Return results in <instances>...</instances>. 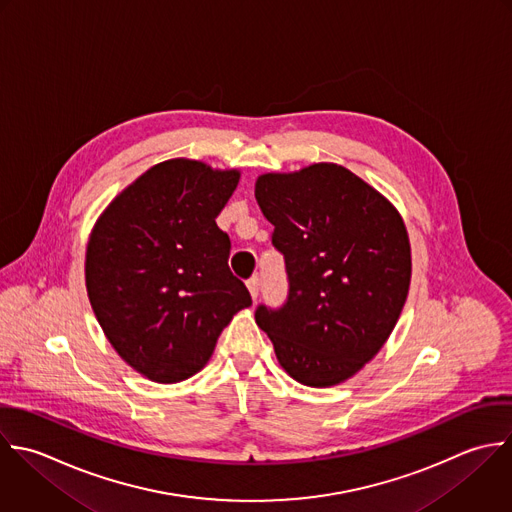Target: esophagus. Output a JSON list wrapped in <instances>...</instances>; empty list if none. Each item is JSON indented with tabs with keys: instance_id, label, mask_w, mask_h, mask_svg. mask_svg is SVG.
Wrapping results in <instances>:
<instances>
[{
	"instance_id": "obj_1",
	"label": "esophagus",
	"mask_w": 512,
	"mask_h": 512,
	"mask_svg": "<svg viewBox=\"0 0 512 512\" xmlns=\"http://www.w3.org/2000/svg\"><path fill=\"white\" fill-rule=\"evenodd\" d=\"M247 289H249V293H251V297L253 299H257L259 297V291H261V279L255 275V277H251L249 281H247Z\"/></svg>"
}]
</instances>
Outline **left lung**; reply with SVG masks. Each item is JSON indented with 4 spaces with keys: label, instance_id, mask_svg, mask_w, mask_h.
I'll return each instance as SVG.
<instances>
[{
    "label": "left lung",
    "instance_id": "obj_1",
    "mask_svg": "<svg viewBox=\"0 0 512 512\" xmlns=\"http://www.w3.org/2000/svg\"><path fill=\"white\" fill-rule=\"evenodd\" d=\"M255 199L285 257L287 301L259 305L281 367L307 387H333L365 367L395 329L411 283L399 211L335 163L265 173Z\"/></svg>",
    "mask_w": 512,
    "mask_h": 512
}]
</instances>
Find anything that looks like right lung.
I'll list each match as a JSON object with an SVG mask.
<instances>
[{"label": "right lung", "mask_w": 512, "mask_h": 512, "mask_svg": "<svg viewBox=\"0 0 512 512\" xmlns=\"http://www.w3.org/2000/svg\"><path fill=\"white\" fill-rule=\"evenodd\" d=\"M239 171L169 159L123 189L97 219L85 253L93 313L117 355L155 383L201 371L251 295L229 265L215 219Z\"/></svg>", "instance_id": "obj_1"}]
</instances>
